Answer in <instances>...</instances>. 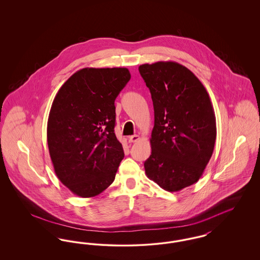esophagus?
<instances>
[{
  "mask_svg": "<svg viewBox=\"0 0 260 260\" xmlns=\"http://www.w3.org/2000/svg\"><path fill=\"white\" fill-rule=\"evenodd\" d=\"M139 139H140L139 136L135 135V136H132L128 137V142H136V141H138Z\"/></svg>",
  "mask_w": 260,
  "mask_h": 260,
  "instance_id": "esophagus-1",
  "label": "esophagus"
}]
</instances>
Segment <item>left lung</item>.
<instances>
[{"label": "left lung", "mask_w": 260, "mask_h": 260, "mask_svg": "<svg viewBox=\"0 0 260 260\" xmlns=\"http://www.w3.org/2000/svg\"><path fill=\"white\" fill-rule=\"evenodd\" d=\"M138 70L150 89L155 116L145 173L164 190L180 191L198 181L213 152L216 122L209 93L177 62L142 64Z\"/></svg>", "instance_id": "1"}]
</instances>
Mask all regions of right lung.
Returning <instances> with one entry per match:
<instances>
[{
  "label": "right lung",
  "mask_w": 260,
  "mask_h": 260,
  "mask_svg": "<svg viewBox=\"0 0 260 260\" xmlns=\"http://www.w3.org/2000/svg\"><path fill=\"white\" fill-rule=\"evenodd\" d=\"M131 79L126 68H83L51 104L47 138L54 173L82 198L111 185L124 149L114 133L115 99Z\"/></svg>",
  "instance_id": "add662e5"
}]
</instances>
